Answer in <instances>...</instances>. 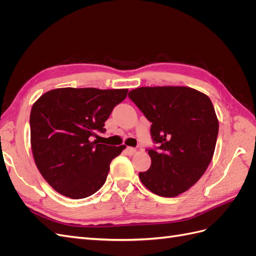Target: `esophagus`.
I'll return each instance as SVG.
<instances>
[{
    "mask_svg": "<svg viewBox=\"0 0 256 256\" xmlns=\"http://www.w3.org/2000/svg\"><path fill=\"white\" fill-rule=\"evenodd\" d=\"M126 152H127V154H129V156H132V154H134L136 152V150L134 148V147H127Z\"/></svg>",
    "mask_w": 256,
    "mask_h": 256,
    "instance_id": "obj_1",
    "label": "esophagus"
}]
</instances>
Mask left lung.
<instances>
[{"label": "left lung", "mask_w": 256, "mask_h": 256, "mask_svg": "<svg viewBox=\"0 0 256 256\" xmlns=\"http://www.w3.org/2000/svg\"><path fill=\"white\" fill-rule=\"evenodd\" d=\"M128 96L152 122L158 144L147 150L152 164L138 173L142 184L159 196L182 194L202 177L214 156L219 122L212 100L187 86L138 88Z\"/></svg>", "instance_id": "8db88e82"}]
</instances>
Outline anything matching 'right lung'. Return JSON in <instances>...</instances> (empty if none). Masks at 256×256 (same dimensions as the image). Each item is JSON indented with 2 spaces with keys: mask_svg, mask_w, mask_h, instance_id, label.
<instances>
[{
  "mask_svg": "<svg viewBox=\"0 0 256 256\" xmlns=\"http://www.w3.org/2000/svg\"><path fill=\"white\" fill-rule=\"evenodd\" d=\"M128 90L56 88L30 110V146L38 171L62 196L79 200L106 182L111 161L126 148L92 140Z\"/></svg>",
  "mask_w": 256,
  "mask_h": 256,
  "instance_id": "obj_1",
  "label": "right lung"
}]
</instances>
